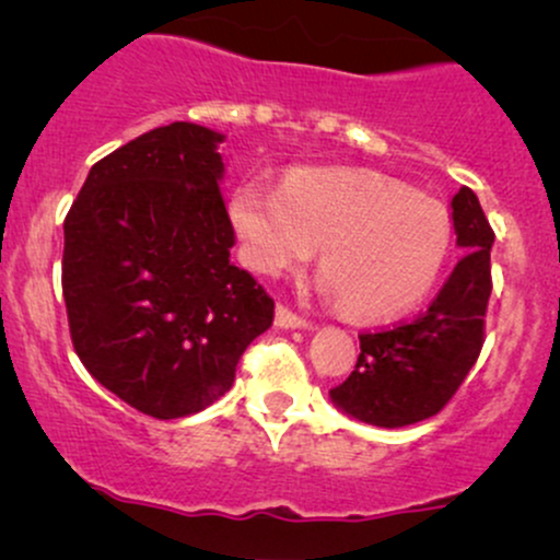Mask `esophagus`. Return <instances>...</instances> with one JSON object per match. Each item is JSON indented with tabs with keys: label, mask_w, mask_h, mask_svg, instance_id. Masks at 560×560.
Masks as SVG:
<instances>
[{
	"label": "esophagus",
	"mask_w": 560,
	"mask_h": 560,
	"mask_svg": "<svg viewBox=\"0 0 560 560\" xmlns=\"http://www.w3.org/2000/svg\"><path fill=\"white\" fill-rule=\"evenodd\" d=\"M276 326L279 329H305L307 320L289 311L287 305H276Z\"/></svg>",
	"instance_id": "esophagus-1"
}]
</instances>
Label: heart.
I'll return each instance as SVG.
<instances>
[{
    "instance_id": "b5f03b06",
    "label": "heart",
    "mask_w": 560,
    "mask_h": 560,
    "mask_svg": "<svg viewBox=\"0 0 560 560\" xmlns=\"http://www.w3.org/2000/svg\"><path fill=\"white\" fill-rule=\"evenodd\" d=\"M242 260L260 276L294 271L318 247V287L352 318L408 311L445 266L453 223L442 202L376 171L298 168L279 191L258 182L229 197Z\"/></svg>"
}]
</instances>
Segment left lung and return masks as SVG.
<instances>
[{"label": "left lung", "instance_id": "left-lung-1", "mask_svg": "<svg viewBox=\"0 0 560 560\" xmlns=\"http://www.w3.org/2000/svg\"><path fill=\"white\" fill-rule=\"evenodd\" d=\"M450 205L464 258L419 318L358 337L355 371L329 392L331 402L352 419L384 429L432 419L477 363L492 292L494 231L468 186H460Z\"/></svg>", "mask_w": 560, "mask_h": 560}]
</instances>
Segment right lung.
<instances>
[{"instance_id": "obj_1", "label": "right lung", "mask_w": 560, "mask_h": 560, "mask_svg": "<svg viewBox=\"0 0 560 560\" xmlns=\"http://www.w3.org/2000/svg\"><path fill=\"white\" fill-rule=\"evenodd\" d=\"M223 133L152 128L92 165L66 215L62 298L86 371L120 400L182 419L234 384L273 300L231 262Z\"/></svg>"}]
</instances>
